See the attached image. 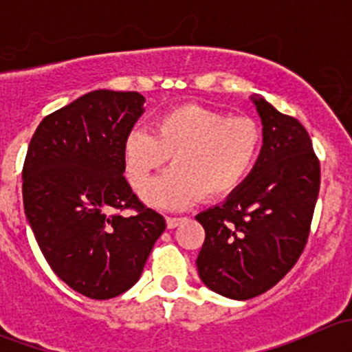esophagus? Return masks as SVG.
Wrapping results in <instances>:
<instances>
[{"mask_svg": "<svg viewBox=\"0 0 352 352\" xmlns=\"http://www.w3.org/2000/svg\"><path fill=\"white\" fill-rule=\"evenodd\" d=\"M182 221H186V218H175V216H166V226L168 228H177Z\"/></svg>", "mask_w": 352, "mask_h": 352, "instance_id": "1", "label": "esophagus"}]
</instances>
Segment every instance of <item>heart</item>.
I'll return each instance as SVG.
<instances>
[{
	"label": "heart",
	"mask_w": 352,
	"mask_h": 352,
	"mask_svg": "<svg viewBox=\"0 0 352 352\" xmlns=\"http://www.w3.org/2000/svg\"><path fill=\"white\" fill-rule=\"evenodd\" d=\"M261 126L201 105H180L155 120L153 134L136 129L124 144L126 175L143 187L172 158L173 168L143 189L148 204L184 209L201 197H221L247 180L262 151Z\"/></svg>",
	"instance_id": "1"
}]
</instances>
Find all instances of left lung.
Listing matches in <instances>:
<instances>
[{
  "label": "left lung",
  "mask_w": 352,
  "mask_h": 352,
  "mask_svg": "<svg viewBox=\"0 0 352 352\" xmlns=\"http://www.w3.org/2000/svg\"><path fill=\"white\" fill-rule=\"evenodd\" d=\"M261 156L221 206L199 212L206 232L199 278L232 300H250L278 285L300 258L320 189V163L307 129L262 97Z\"/></svg>",
  "instance_id": "1"
}]
</instances>
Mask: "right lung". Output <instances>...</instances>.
<instances>
[{
	"instance_id": "1",
	"label": "right lung",
	"mask_w": 352,
	"mask_h": 352,
	"mask_svg": "<svg viewBox=\"0 0 352 352\" xmlns=\"http://www.w3.org/2000/svg\"><path fill=\"white\" fill-rule=\"evenodd\" d=\"M143 104L138 91H90L44 117L25 156L23 208L35 240L56 276L91 300L136 285L165 230L124 177V144ZM126 208L135 212L120 215Z\"/></svg>"
}]
</instances>
